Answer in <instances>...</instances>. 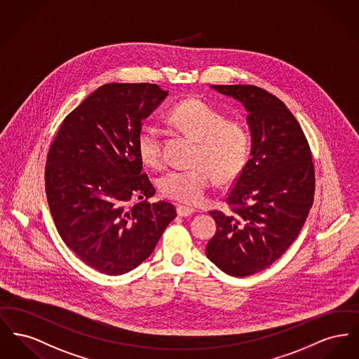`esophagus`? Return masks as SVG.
Here are the masks:
<instances>
[{"mask_svg":"<svg viewBox=\"0 0 359 359\" xmlns=\"http://www.w3.org/2000/svg\"><path fill=\"white\" fill-rule=\"evenodd\" d=\"M176 211H177V215H180V217H189L195 210L191 209V208H187V206H182L180 205V206L176 208Z\"/></svg>","mask_w":359,"mask_h":359,"instance_id":"1","label":"esophagus"}]
</instances>
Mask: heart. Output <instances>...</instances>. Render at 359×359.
<instances>
[{"label":"heart","mask_w":359,"mask_h":359,"mask_svg":"<svg viewBox=\"0 0 359 359\" xmlns=\"http://www.w3.org/2000/svg\"><path fill=\"white\" fill-rule=\"evenodd\" d=\"M167 123L198 144L194 156L196 167L172 169L160 179L161 192L182 203H196L206 195L212 176L218 183L234 180L250 158L251 138L243 123L228 121L225 114L199 99H187L173 107ZM138 153L151 168L164 161V131L145 125L138 134Z\"/></svg>","instance_id":"heart-1"}]
</instances>
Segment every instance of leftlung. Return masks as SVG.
Returning a JSON list of instances; mask_svg holds the SVG:
<instances>
[{
	"mask_svg": "<svg viewBox=\"0 0 359 359\" xmlns=\"http://www.w3.org/2000/svg\"><path fill=\"white\" fill-rule=\"evenodd\" d=\"M248 112L251 157L228 192L229 210L210 211L217 232L206 255L232 276L256 274L293 244L313 203L315 167L294 115L255 85H211Z\"/></svg>",
	"mask_w": 359,
	"mask_h": 359,
	"instance_id": "obj_1",
	"label": "left lung"
}]
</instances>
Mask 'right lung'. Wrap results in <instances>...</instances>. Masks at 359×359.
<instances>
[{
  "mask_svg": "<svg viewBox=\"0 0 359 359\" xmlns=\"http://www.w3.org/2000/svg\"><path fill=\"white\" fill-rule=\"evenodd\" d=\"M168 96L156 84L97 88L62 122L47 153V202L65 244L107 275L138 267L176 217L149 203L156 189L142 173L138 134ZM133 198L142 202L129 206Z\"/></svg>",
  "mask_w": 359,
  "mask_h": 359,
  "instance_id": "1",
  "label": "right lung"
}]
</instances>
